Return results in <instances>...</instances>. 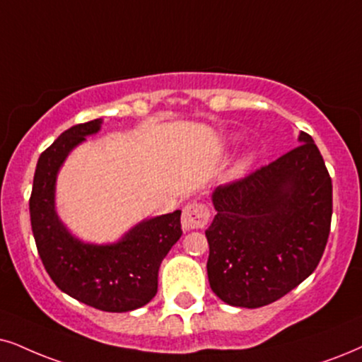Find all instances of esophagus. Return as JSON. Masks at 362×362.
Instances as JSON below:
<instances>
[{
    "label": "esophagus",
    "mask_w": 362,
    "mask_h": 362,
    "mask_svg": "<svg viewBox=\"0 0 362 362\" xmlns=\"http://www.w3.org/2000/svg\"><path fill=\"white\" fill-rule=\"evenodd\" d=\"M210 222V209L204 202H190L184 207L182 214V226L185 230L192 228H204Z\"/></svg>",
    "instance_id": "34e87169"
}]
</instances>
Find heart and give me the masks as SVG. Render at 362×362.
<instances>
[{"label": "heart", "instance_id": "b5f03b06", "mask_svg": "<svg viewBox=\"0 0 362 362\" xmlns=\"http://www.w3.org/2000/svg\"><path fill=\"white\" fill-rule=\"evenodd\" d=\"M250 163H252V157H250V155H247L245 158H242L239 163H237V168L235 170L239 172V173H242V172H245L247 170V167L250 165Z\"/></svg>", "mask_w": 362, "mask_h": 362}]
</instances>
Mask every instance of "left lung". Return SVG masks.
Here are the masks:
<instances>
[{
    "mask_svg": "<svg viewBox=\"0 0 362 362\" xmlns=\"http://www.w3.org/2000/svg\"><path fill=\"white\" fill-rule=\"evenodd\" d=\"M300 145L217 187L207 274L226 304L255 309L281 299L315 271L332 217V182L309 134Z\"/></svg>",
    "mask_w": 362,
    "mask_h": 362,
    "instance_id": "8db88e82",
    "label": "left lung"
}]
</instances>
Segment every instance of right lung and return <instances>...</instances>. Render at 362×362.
Masks as SVG:
<instances>
[{"label": "right lung", "instance_id": "right-lung-1", "mask_svg": "<svg viewBox=\"0 0 362 362\" xmlns=\"http://www.w3.org/2000/svg\"><path fill=\"white\" fill-rule=\"evenodd\" d=\"M102 118L68 128L40 155L30 217L36 249L48 276L73 299L107 313H128L157 294L160 264L180 239V210L139 223L112 245L81 244L54 214V180L68 152L97 134Z\"/></svg>", "mask_w": 362, "mask_h": 362}]
</instances>
